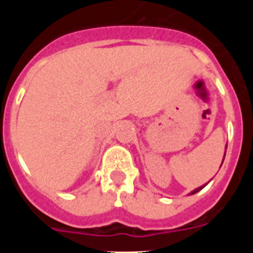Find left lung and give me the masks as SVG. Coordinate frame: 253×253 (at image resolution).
Here are the masks:
<instances>
[{"label":"left lung","mask_w":253,"mask_h":253,"mask_svg":"<svg viewBox=\"0 0 253 253\" xmlns=\"http://www.w3.org/2000/svg\"><path fill=\"white\" fill-rule=\"evenodd\" d=\"M223 161H224V158H223ZM205 185H207V184H205ZM205 185H204V186H205ZM204 186H200V187H198V189L194 190V191H191V195H193V194H196V193H198V191H200V190H202Z\"/></svg>","instance_id":"1"}]
</instances>
